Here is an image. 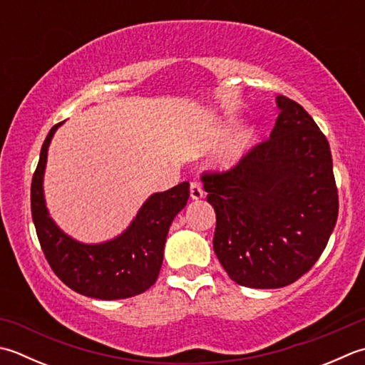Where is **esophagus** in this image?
Masks as SVG:
<instances>
[{
  "label": "esophagus",
  "mask_w": 365,
  "mask_h": 365,
  "mask_svg": "<svg viewBox=\"0 0 365 365\" xmlns=\"http://www.w3.org/2000/svg\"><path fill=\"white\" fill-rule=\"evenodd\" d=\"M190 196L192 201H199V199L204 197V190L199 182H191L190 185Z\"/></svg>",
  "instance_id": "34e87169"
}]
</instances>
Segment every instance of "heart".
<instances>
[{"mask_svg": "<svg viewBox=\"0 0 365 365\" xmlns=\"http://www.w3.org/2000/svg\"><path fill=\"white\" fill-rule=\"evenodd\" d=\"M252 138H253V130H247L244 134L240 135L237 144H235L232 148V158H239V156L245 153V150L248 148L250 142H252Z\"/></svg>", "mask_w": 365, "mask_h": 365, "instance_id": "1", "label": "heart"}]
</instances>
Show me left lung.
<instances>
[{
	"instance_id": "1",
	"label": "left lung",
	"mask_w": 365,
	"mask_h": 365,
	"mask_svg": "<svg viewBox=\"0 0 365 365\" xmlns=\"http://www.w3.org/2000/svg\"><path fill=\"white\" fill-rule=\"evenodd\" d=\"M270 138L221 174L202 175L217 213L213 250L231 280L274 289L294 283L323 253L339 195L326 135L297 104L277 96Z\"/></svg>"
}]
</instances>
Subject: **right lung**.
<instances>
[{
    "label": "right lung",
    "mask_w": 365,
    "mask_h": 365,
    "mask_svg": "<svg viewBox=\"0 0 365 365\" xmlns=\"http://www.w3.org/2000/svg\"><path fill=\"white\" fill-rule=\"evenodd\" d=\"M61 125L47 134L31 182V215L42 252L55 275L78 294L103 301L138 296L158 278L169 227L187 205L190 183L153 192L117 237L101 244L78 242L56 226L44 197L48 145Z\"/></svg>",
    "instance_id": "right-lung-1"
}]
</instances>
